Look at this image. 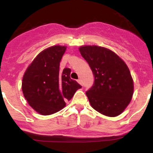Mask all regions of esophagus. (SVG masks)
Wrapping results in <instances>:
<instances>
[{
    "label": "esophagus",
    "instance_id": "1",
    "mask_svg": "<svg viewBox=\"0 0 153 153\" xmlns=\"http://www.w3.org/2000/svg\"><path fill=\"white\" fill-rule=\"evenodd\" d=\"M77 82L79 83V84L82 85V86H83V81H82V79H78V80H77Z\"/></svg>",
    "mask_w": 153,
    "mask_h": 153
}]
</instances>
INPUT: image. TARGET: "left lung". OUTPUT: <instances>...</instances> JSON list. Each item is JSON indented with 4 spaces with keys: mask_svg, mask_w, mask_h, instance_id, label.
Returning <instances> with one entry per match:
<instances>
[{
    "mask_svg": "<svg viewBox=\"0 0 153 153\" xmlns=\"http://www.w3.org/2000/svg\"><path fill=\"white\" fill-rule=\"evenodd\" d=\"M93 71L94 83L86 92L92 107L107 117H117L130 102L133 80L125 62L110 50L98 46L79 49Z\"/></svg>",
    "mask_w": 153,
    "mask_h": 153,
    "instance_id": "left-lung-1",
    "label": "left lung"
}]
</instances>
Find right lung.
<instances>
[{
  "mask_svg": "<svg viewBox=\"0 0 153 153\" xmlns=\"http://www.w3.org/2000/svg\"><path fill=\"white\" fill-rule=\"evenodd\" d=\"M67 47L53 46L40 52L23 76L22 91L30 106L41 115L60 111L82 86L70 78V68L60 71Z\"/></svg>",
  "mask_w": 153,
  "mask_h": 153,
  "instance_id": "right-lung-1",
  "label": "right lung"
}]
</instances>
